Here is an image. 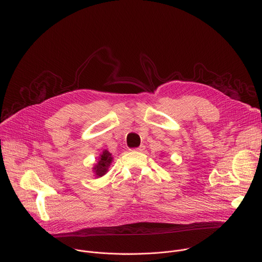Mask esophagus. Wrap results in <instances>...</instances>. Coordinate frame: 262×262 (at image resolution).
Returning a JSON list of instances; mask_svg holds the SVG:
<instances>
[{
    "label": "esophagus",
    "instance_id": "esophagus-1",
    "mask_svg": "<svg viewBox=\"0 0 262 262\" xmlns=\"http://www.w3.org/2000/svg\"><path fill=\"white\" fill-rule=\"evenodd\" d=\"M144 149H145V145L144 144H141L139 147L135 148V150H137V151H143Z\"/></svg>",
    "mask_w": 262,
    "mask_h": 262
}]
</instances>
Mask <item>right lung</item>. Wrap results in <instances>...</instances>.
I'll list each match as a JSON object with an SVG mask.
<instances>
[{
    "label": "right lung",
    "instance_id": "1",
    "mask_svg": "<svg viewBox=\"0 0 262 262\" xmlns=\"http://www.w3.org/2000/svg\"><path fill=\"white\" fill-rule=\"evenodd\" d=\"M113 160H114L113 155L107 149H103L99 155L97 163L93 167V171L95 172V177L100 178V177L105 175V173L108 171V168H110Z\"/></svg>",
    "mask_w": 262,
    "mask_h": 262
}]
</instances>
